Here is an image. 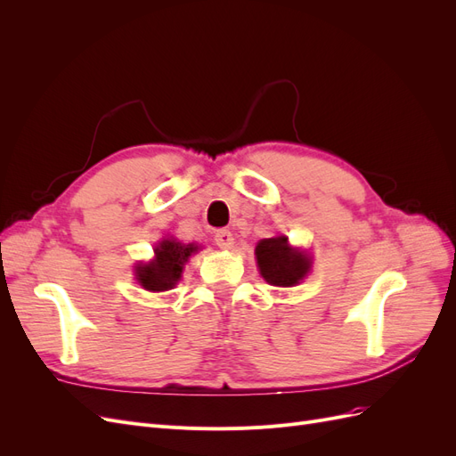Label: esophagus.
Returning a JSON list of instances; mask_svg holds the SVG:
<instances>
[{
    "mask_svg": "<svg viewBox=\"0 0 456 456\" xmlns=\"http://www.w3.org/2000/svg\"><path fill=\"white\" fill-rule=\"evenodd\" d=\"M215 243L220 247V249H230L233 245V236L230 230H218L215 233Z\"/></svg>",
    "mask_w": 456,
    "mask_h": 456,
    "instance_id": "esophagus-1",
    "label": "esophagus"
}]
</instances>
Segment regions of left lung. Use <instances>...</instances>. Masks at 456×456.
I'll return each mask as SVG.
<instances>
[{"label":"left lung","instance_id":"left-lung-1","mask_svg":"<svg viewBox=\"0 0 456 456\" xmlns=\"http://www.w3.org/2000/svg\"><path fill=\"white\" fill-rule=\"evenodd\" d=\"M255 255L262 278L275 287H293L310 270V258L289 247L285 236L262 240Z\"/></svg>","mask_w":456,"mask_h":456}]
</instances>
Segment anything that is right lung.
I'll use <instances>...</instances> for the list:
<instances>
[{"label":"right lung","instance_id":"1","mask_svg":"<svg viewBox=\"0 0 456 456\" xmlns=\"http://www.w3.org/2000/svg\"><path fill=\"white\" fill-rule=\"evenodd\" d=\"M196 251L198 247L194 243L184 245L175 240H165L158 245L154 262L136 266V280L146 291H167L181 280L184 262Z\"/></svg>","mask_w":456,"mask_h":456}]
</instances>
